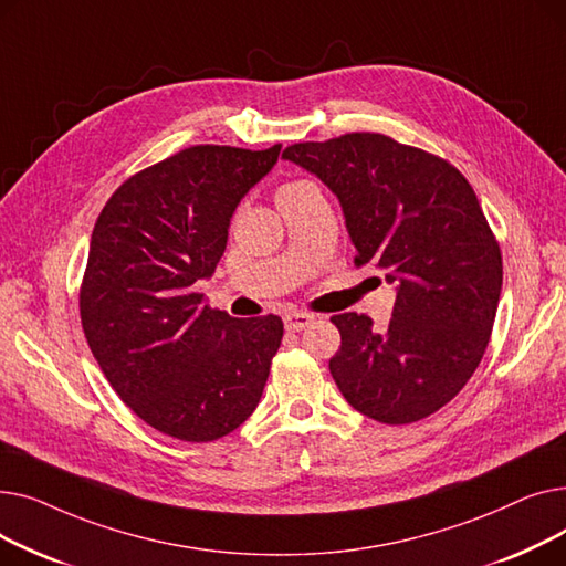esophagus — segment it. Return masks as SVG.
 <instances>
[{
    "label": "esophagus",
    "mask_w": 566,
    "mask_h": 566,
    "mask_svg": "<svg viewBox=\"0 0 566 566\" xmlns=\"http://www.w3.org/2000/svg\"><path fill=\"white\" fill-rule=\"evenodd\" d=\"M312 321H314V316L307 312H289V314H284V328L289 333H301Z\"/></svg>",
    "instance_id": "esophagus-1"
}]
</instances>
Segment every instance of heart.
I'll use <instances>...</instances> for the list:
<instances>
[{"mask_svg":"<svg viewBox=\"0 0 566 566\" xmlns=\"http://www.w3.org/2000/svg\"><path fill=\"white\" fill-rule=\"evenodd\" d=\"M316 186L310 184V181H291V184H284L280 190H277V199H284V197H291V195H298V192H307V190H314Z\"/></svg>","mask_w":566,"mask_h":566,"instance_id":"1","label":"heart"}]
</instances>
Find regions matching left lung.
Instances as JSON below:
<instances>
[{"label": "left lung", "mask_w": 566, "mask_h": 566, "mask_svg": "<svg viewBox=\"0 0 566 566\" xmlns=\"http://www.w3.org/2000/svg\"><path fill=\"white\" fill-rule=\"evenodd\" d=\"M339 199L355 263L395 286L392 321L337 314L331 374L344 399L382 424H410L452 401L486 350L502 256L465 176L378 133L284 148Z\"/></svg>", "instance_id": "8db88e82"}]
</instances>
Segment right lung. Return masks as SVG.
I'll list each match as a JSON object with an SVG mask.
<instances>
[{"label":"right lung","instance_id":"add662e5","mask_svg":"<svg viewBox=\"0 0 566 566\" xmlns=\"http://www.w3.org/2000/svg\"><path fill=\"white\" fill-rule=\"evenodd\" d=\"M280 151L186 148L130 176L94 227L80 291L88 348L122 401L171 438L231 433L271 374L282 318H233L195 284L216 273L233 211Z\"/></svg>","mask_w":566,"mask_h":566}]
</instances>
